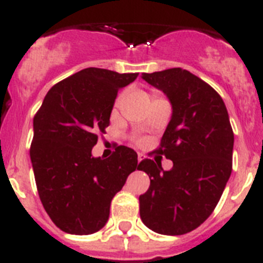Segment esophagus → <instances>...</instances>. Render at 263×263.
<instances>
[{"label": "esophagus", "instance_id": "34e87169", "mask_svg": "<svg viewBox=\"0 0 263 263\" xmlns=\"http://www.w3.org/2000/svg\"><path fill=\"white\" fill-rule=\"evenodd\" d=\"M145 159V155L144 154H138V161L140 163L141 160H144Z\"/></svg>", "mask_w": 263, "mask_h": 263}]
</instances>
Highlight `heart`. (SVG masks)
<instances>
[{
    "label": "heart",
    "instance_id": "b5f03b06",
    "mask_svg": "<svg viewBox=\"0 0 263 263\" xmlns=\"http://www.w3.org/2000/svg\"><path fill=\"white\" fill-rule=\"evenodd\" d=\"M120 98H122V97H119V98H118V102H119V100H120ZM135 141H136V143H141L140 139H136V140H135Z\"/></svg>",
    "mask_w": 263,
    "mask_h": 263
}]
</instances>
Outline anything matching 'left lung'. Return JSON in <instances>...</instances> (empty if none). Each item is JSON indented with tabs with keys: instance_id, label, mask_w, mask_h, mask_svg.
<instances>
[{
	"instance_id": "obj_1",
	"label": "left lung",
	"mask_w": 263,
	"mask_h": 263,
	"mask_svg": "<svg viewBox=\"0 0 263 263\" xmlns=\"http://www.w3.org/2000/svg\"><path fill=\"white\" fill-rule=\"evenodd\" d=\"M141 78L172 104L155 154L172 160L173 166L164 171L156 157L139 164L151 180L139 197L140 218L159 234L181 236L200 227L218 204L232 173L234 135L222 98L188 70L143 72Z\"/></svg>"
}]
</instances>
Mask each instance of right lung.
Instances as JSON below:
<instances>
[{
  "mask_svg": "<svg viewBox=\"0 0 263 263\" xmlns=\"http://www.w3.org/2000/svg\"><path fill=\"white\" fill-rule=\"evenodd\" d=\"M138 75L84 68L54 84L34 116L30 159L36 189L63 232L86 236L102 229L111 200L139 168L138 154L124 145L108 159L91 154L109 125L118 91Z\"/></svg>",
  "mask_w": 263,
  "mask_h": 263,
  "instance_id": "add662e5",
  "label": "right lung"
}]
</instances>
